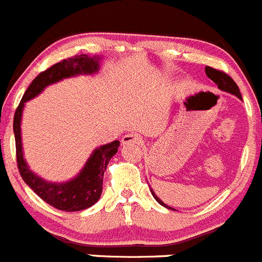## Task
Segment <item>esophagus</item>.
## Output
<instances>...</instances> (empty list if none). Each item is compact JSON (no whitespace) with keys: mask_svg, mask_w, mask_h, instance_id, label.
<instances>
[{"mask_svg":"<svg viewBox=\"0 0 262 262\" xmlns=\"http://www.w3.org/2000/svg\"><path fill=\"white\" fill-rule=\"evenodd\" d=\"M142 142L141 136L139 134H135V132H131V134L125 135V136L121 139V144L122 145H134L137 144L140 145Z\"/></svg>","mask_w":262,"mask_h":262,"instance_id":"1","label":"esophagus"}]
</instances>
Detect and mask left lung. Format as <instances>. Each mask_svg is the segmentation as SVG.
<instances>
[{"label":"left lung","mask_w":262,"mask_h":262,"mask_svg":"<svg viewBox=\"0 0 262 262\" xmlns=\"http://www.w3.org/2000/svg\"><path fill=\"white\" fill-rule=\"evenodd\" d=\"M206 74H207V77L209 78V79L213 80V82H214L215 84L218 85V88H220L221 91L227 92V93H231V94H233V96H236L237 98L242 99L238 87H237V84L234 83V80L232 79L230 75H227L226 73H223L221 71H217V69H213V68H211V67H206ZM150 191H151V194H152V196L156 199V202H158L159 204H161V206L165 207V208L172 209V211H175V209L171 208V207L166 206V204L164 203V202L161 201V199L159 198L158 195H156L155 191L151 189V188H150Z\"/></svg>","instance_id":"left-lung-1"}]
</instances>
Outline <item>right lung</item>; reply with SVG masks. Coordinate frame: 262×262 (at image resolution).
<instances>
[{
    "instance_id": "1",
    "label": "right lung",
    "mask_w": 262,
    "mask_h": 262,
    "mask_svg": "<svg viewBox=\"0 0 262 262\" xmlns=\"http://www.w3.org/2000/svg\"><path fill=\"white\" fill-rule=\"evenodd\" d=\"M101 60V55L90 56L87 54H80L73 58L64 59L60 63L54 64L49 69L40 73L26 90L13 117L16 159H17V166L21 178L42 201L60 211H83L98 202L102 194V187H103V174L108 165V161L117 152L120 141L115 140L110 144L96 147L82 170L73 179L63 183L48 182L35 174L29 168L24 158L23 139H21V120H23L24 107L26 102L39 96L48 85L80 74L92 75L98 73L101 68L99 67Z\"/></svg>"
}]
</instances>
